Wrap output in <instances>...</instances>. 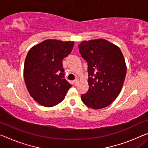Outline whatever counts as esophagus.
Returning a JSON list of instances; mask_svg holds the SVG:
<instances>
[{"label": "esophagus", "instance_id": "obj_1", "mask_svg": "<svg viewBox=\"0 0 148 148\" xmlns=\"http://www.w3.org/2000/svg\"><path fill=\"white\" fill-rule=\"evenodd\" d=\"M77 83H78V80H77V79H75V80L73 81V84L75 85H77Z\"/></svg>", "mask_w": 148, "mask_h": 148}]
</instances>
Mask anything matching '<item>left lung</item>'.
<instances>
[{
	"mask_svg": "<svg viewBox=\"0 0 148 148\" xmlns=\"http://www.w3.org/2000/svg\"><path fill=\"white\" fill-rule=\"evenodd\" d=\"M79 51L88 65V89L81 95L88 107H106L119 96L126 74V65L121 50L104 39L84 41Z\"/></svg>",
	"mask_w": 148,
	"mask_h": 148,
	"instance_id": "left-lung-1",
	"label": "left lung"
}]
</instances>
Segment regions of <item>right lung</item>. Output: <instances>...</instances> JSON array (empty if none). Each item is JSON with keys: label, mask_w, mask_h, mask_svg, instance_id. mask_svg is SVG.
<instances>
[{"label": "right lung", "mask_w": 148, "mask_h": 148, "mask_svg": "<svg viewBox=\"0 0 148 148\" xmlns=\"http://www.w3.org/2000/svg\"><path fill=\"white\" fill-rule=\"evenodd\" d=\"M73 42L47 40L32 47L26 58L24 77L29 95L38 103L51 107L64 99L71 85L65 79L62 60Z\"/></svg>", "instance_id": "obj_1"}]
</instances>
